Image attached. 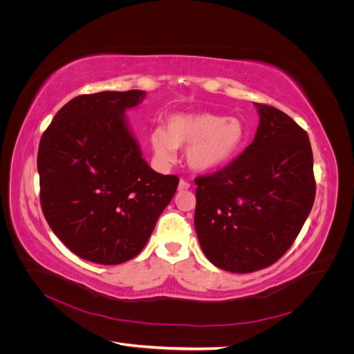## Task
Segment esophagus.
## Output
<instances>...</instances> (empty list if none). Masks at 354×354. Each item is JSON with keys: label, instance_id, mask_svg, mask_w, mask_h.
<instances>
[{"label": "esophagus", "instance_id": "1", "mask_svg": "<svg viewBox=\"0 0 354 354\" xmlns=\"http://www.w3.org/2000/svg\"><path fill=\"white\" fill-rule=\"evenodd\" d=\"M189 187H190V183H189V181H186V180L181 178V180H180V183H178V190H180V192H183V190H187Z\"/></svg>", "mask_w": 354, "mask_h": 354}]
</instances>
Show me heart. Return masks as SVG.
Returning a JSON list of instances; mask_svg holds the SVG:
<instances>
[{
    "label": "heart",
    "instance_id": "b5f03b06",
    "mask_svg": "<svg viewBox=\"0 0 354 354\" xmlns=\"http://www.w3.org/2000/svg\"><path fill=\"white\" fill-rule=\"evenodd\" d=\"M248 130L239 118L214 113H178L165 128L152 130L151 147L160 167L177 159V147H186L187 165L195 171L217 169L236 156L246 143Z\"/></svg>",
    "mask_w": 354,
    "mask_h": 354
}]
</instances>
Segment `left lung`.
I'll return each instance as SVG.
<instances>
[{"label":"left lung","mask_w":354,"mask_h":354,"mask_svg":"<svg viewBox=\"0 0 354 354\" xmlns=\"http://www.w3.org/2000/svg\"><path fill=\"white\" fill-rule=\"evenodd\" d=\"M252 143L229 165L195 178V229L207 259L251 273L289 250L312 211L316 181L307 133L292 118L255 103Z\"/></svg>","instance_id":"1"}]
</instances>
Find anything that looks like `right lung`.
<instances>
[{"instance_id": "add662e5", "label": "right lung", "mask_w": 354, "mask_h": 354, "mask_svg": "<svg viewBox=\"0 0 354 354\" xmlns=\"http://www.w3.org/2000/svg\"><path fill=\"white\" fill-rule=\"evenodd\" d=\"M142 90L82 94L41 137L39 201L56 236L84 260L121 264L140 252L173 199L177 176L153 171L125 120Z\"/></svg>"}]
</instances>
